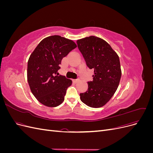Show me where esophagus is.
I'll return each instance as SVG.
<instances>
[{"mask_svg": "<svg viewBox=\"0 0 153 153\" xmlns=\"http://www.w3.org/2000/svg\"><path fill=\"white\" fill-rule=\"evenodd\" d=\"M73 80V82H75V83H76V82H78V79H73V80Z\"/></svg>", "mask_w": 153, "mask_h": 153, "instance_id": "esophagus-1", "label": "esophagus"}]
</instances>
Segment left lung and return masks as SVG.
<instances>
[{
    "label": "left lung",
    "instance_id": "left-lung-1",
    "mask_svg": "<svg viewBox=\"0 0 153 153\" xmlns=\"http://www.w3.org/2000/svg\"><path fill=\"white\" fill-rule=\"evenodd\" d=\"M76 43L87 67L94 71L93 80L87 82L88 89L80 94V100L90 107H101L119 86L121 77L119 56L107 42L98 37H86Z\"/></svg>",
    "mask_w": 153,
    "mask_h": 153
}]
</instances>
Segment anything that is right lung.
<instances>
[{"label": "right lung", "instance_id": "right-lung-1", "mask_svg": "<svg viewBox=\"0 0 153 153\" xmlns=\"http://www.w3.org/2000/svg\"><path fill=\"white\" fill-rule=\"evenodd\" d=\"M76 45L73 41L55 35L43 39L32 53L27 64V80L31 92L41 103L55 107L64 100L72 81L59 75L63 57Z\"/></svg>", "mask_w": 153, "mask_h": 153}]
</instances>
